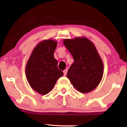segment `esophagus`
I'll return each instance as SVG.
<instances>
[{
  "label": "esophagus",
  "instance_id": "1",
  "mask_svg": "<svg viewBox=\"0 0 127 127\" xmlns=\"http://www.w3.org/2000/svg\"><path fill=\"white\" fill-rule=\"evenodd\" d=\"M67 70H64L63 71L64 75V76H66V75H67Z\"/></svg>",
  "mask_w": 127,
  "mask_h": 127
}]
</instances>
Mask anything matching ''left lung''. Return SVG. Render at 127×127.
Listing matches in <instances>:
<instances>
[{
	"instance_id": "8db88e82",
	"label": "left lung",
	"mask_w": 127,
	"mask_h": 127,
	"mask_svg": "<svg viewBox=\"0 0 127 127\" xmlns=\"http://www.w3.org/2000/svg\"><path fill=\"white\" fill-rule=\"evenodd\" d=\"M63 44L74 59L67 77L81 93L93 91L101 82L104 72L103 61L95 45L85 37L64 39Z\"/></svg>"
}]
</instances>
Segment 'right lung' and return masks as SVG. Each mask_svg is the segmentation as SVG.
<instances>
[{"label":"right lung","mask_w":127,"mask_h":127,"mask_svg":"<svg viewBox=\"0 0 127 127\" xmlns=\"http://www.w3.org/2000/svg\"><path fill=\"white\" fill-rule=\"evenodd\" d=\"M57 42L43 40L36 46L26 64V75L33 90L45 95L53 89L63 72L58 68V62L54 57Z\"/></svg>","instance_id":"right-lung-1"}]
</instances>
